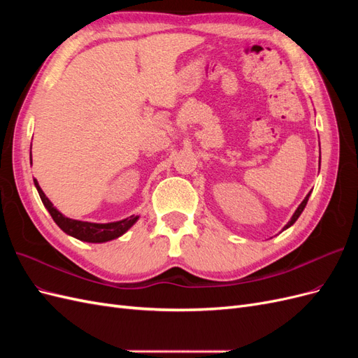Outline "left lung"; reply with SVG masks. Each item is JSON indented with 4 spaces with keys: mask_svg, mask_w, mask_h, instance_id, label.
<instances>
[{
    "mask_svg": "<svg viewBox=\"0 0 358 358\" xmlns=\"http://www.w3.org/2000/svg\"><path fill=\"white\" fill-rule=\"evenodd\" d=\"M309 196H310V194H308V196L305 197V200H303V201L300 203V206L297 208V210L294 212V215L291 216V220H289V221H288V224L284 227V230H285V229H288V227H291L292 224H294V222L297 221V218L300 216V213L303 212V209H305V206H306V203H308V200H309Z\"/></svg>",
    "mask_w": 358,
    "mask_h": 358,
    "instance_id": "8db88e82",
    "label": "left lung"
}]
</instances>
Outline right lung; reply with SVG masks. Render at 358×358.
I'll return each mask as SVG.
<instances>
[{"instance_id": "1", "label": "right lung", "mask_w": 358, "mask_h": 358, "mask_svg": "<svg viewBox=\"0 0 358 358\" xmlns=\"http://www.w3.org/2000/svg\"><path fill=\"white\" fill-rule=\"evenodd\" d=\"M34 185L40 194V199H41L43 204H45V208L49 210L53 221L57 222L59 229L64 233H67L82 242L103 243V242L113 241V239H116V237L122 236L129 229V227H133V224L138 220V216H129V218H127V220L109 222V224H95V222L70 220V218H67V216H64L59 210L53 208L50 200L45 196V192L41 191L37 179H34Z\"/></svg>"}]
</instances>
